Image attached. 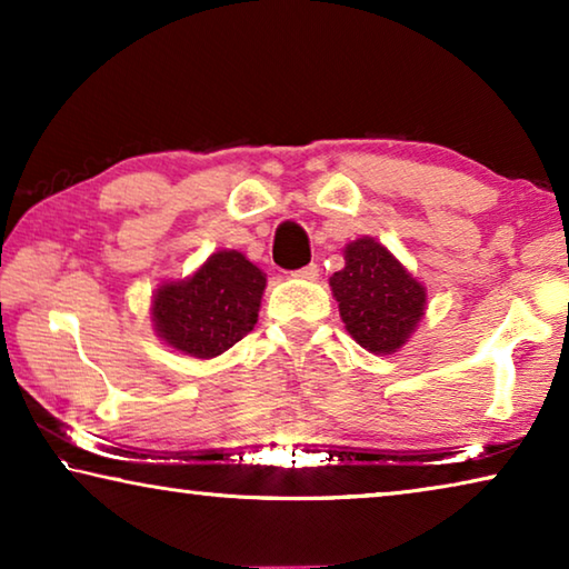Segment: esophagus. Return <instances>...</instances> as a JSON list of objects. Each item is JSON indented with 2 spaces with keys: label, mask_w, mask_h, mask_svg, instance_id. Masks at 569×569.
<instances>
[{
  "label": "esophagus",
  "mask_w": 569,
  "mask_h": 569,
  "mask_svg": "<svg viewBox=\"0 0 569 569\" xmlns=\"http://www.w3.org/2000/svg\"><path fill=\"white\" fill-rule=\"evenodd\" d=\"M293 276L296 278H303V281H317V278H319V266H317V262H309V266H303L301 270H296Z\"/></svg>",
  "instance_id": "esophagus-1"
}]
</instances>
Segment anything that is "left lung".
I'll return each instance as SVG.
<instances>
[{"instance_id": "1", "label": "left lung", "mask_w": 569, "mask_h": 569, "mask_svg": "<svg viewBox=\"0 0 569 569\" xmlns=\"http://www.w3.org/2000/svg\"><path fill=\"white\" fill-rule=\"evenodd\" d=\"M347 332L376 355L409 342L427 309L423 286L372 237L345 248V268L329 278Z\"/></svg>"}]
</instances>
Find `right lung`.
Instances as JSON below:
<instances>
[{"label":"right lung","instance_id":"obj_1","mask_svg":"<svg viewBox=\"0 0 569 569\" xmlns=\"http://www.w3.org/2000/svg\"><path fill=\"white\" fill-rule=\"evenodd\" d=\"M266 273L237 250H219L186 281L152 296V325L168 347L209 360L230 350L258 321Z\"/></svg>","mask_w":569,"mask_h":569}]
</instances>
